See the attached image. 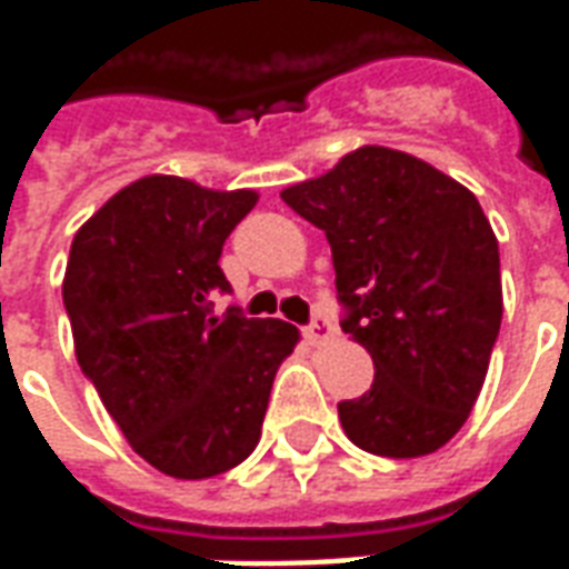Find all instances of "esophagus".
Masks as SVG:
<instances>
[{
    "instance_id": "obj_1",
    "label": "esophagus",
    "mask_w": 569,
    "mask_h": 569,
    "mask_svg": "<svg viewBox=\"0 0 569 569\" xmlns=\"http://www.w3.org/2000/svg\"><path fill=\"white\" fill-rule=\"evenodd\" d=\"M332 332H335V326L326 313H313V320L305 326V338H308L310 345H322V341H329Z\"/></svg>"
}]
</instances>
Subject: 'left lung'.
Returning a JSON list of instances; mask_svg holds the SVG:
<instances>
[{
	"label": "left lung",
	"instance_id": "left-lung-1",
	"mask_svg": "<svg viewBox=\"0 0 569 569\" xmlns=\"http://www.w3.org/2000/svg\"><path fill=\"white\" fill-rule=\"evenodd\" d=\"M326 231L341 329L375 383L338 402L347 439L378 457H423L463 427L502 320L500 249L476 194L406 151L366 146L280 191Z\"/></svg>",
	"mask_w": 569,
	"mask_h": 569
}]
</instances>
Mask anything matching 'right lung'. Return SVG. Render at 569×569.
I'll return each mask as SVG.
<instances>
[{
	"mask_svg": "<svg viewBox=\"0 0 569 569\" xmlns=\"http://www.w3.org/2000/svg\"><path fill=\"white\" fill-rule=\"evenodd\" d=\"M256 191L179 176L121 188L81 224L63 280L76 357L130 448L173 478H212L259 445L273 375L298 329L212 317L219 259Z\"/></svg>",
	"mask_w": 569,
	"mask_h": 569,
	"instance_id": "add662e5",
	"label": "right lung"
}]
</instances>
